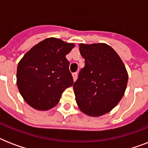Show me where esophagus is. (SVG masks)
<instances>
[{
	"instance_id": "obj_1",
	"label": "esophagus",
	"mask_w": 148,
	"mask_h": 148,
	"mask_svg": "<svg viewBox=\"0 0 148 148\" xmlns=\"http://www.w3.org/2000/svg\"><path fill=\"white\" fill-rule=\"evenodd\" d=\"M72 77H73L74 81H76L77 77V72H74V73H73V74H72Z\"/></svg>"
}]
</instances>
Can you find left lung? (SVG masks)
Masks as SVG:
<instances>
[{
  "instance_id": "left-lung-1",
  "label": "left lung",
  "mask_w": 148,
  "mask_h": 148,
  "mask_svg": "<svg viewBox=\"0 0 148 148\" xmlns=\"http://www.w3.org/2000/svg\"><path fill=\"white\" fill-rule=\"evenodd\" d=\"M79 50L85 65L73 85L76 102L84 114L102 116L124 96L127 71L117 52L107 44H80Z\"/></svg>"
}]
</instances>
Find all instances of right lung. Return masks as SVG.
I'll use <instances>...</instances> for the list:
<instances>
[{"label": "right lung", "mask_w": 148, "mask_h": 148, "mask_svg": "<svg viewBox=\"0 0 148 148\" xmlns=\"http://www.w3.org/2000/svg\"><path fill=\"white\" fill-rule=\"evenodd\" d=\"M74 44L49 38L29 50L17 67V85L27 104L38 110L55 107L74 81L66 55Z\"/></svg>", "instance_id": "1"}]
</instances>
